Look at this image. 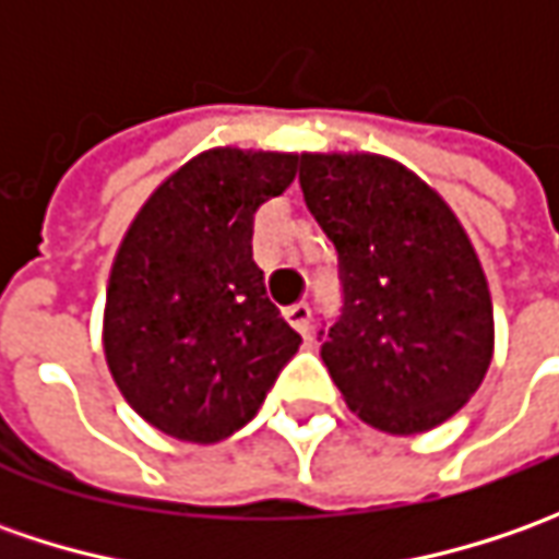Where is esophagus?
<instances>
[{"mask_svg":"<svg viewBox=\"0 0 559 559\" xmlns=\"http://www.w3.org/2000/svg\"><path fill=\"white\" fill-rule=\"evenodd\" d=\"M286 320H289V326L295 333L305 335V342H311V308L301 301V305H292L289 311H286Z\"/></svg>","mask_w":559,"mask_h":559,"instance_id":"esophagus-1","label":"esophagus"}]
</instances>
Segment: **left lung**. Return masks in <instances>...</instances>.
Wrapping results in <instances>:
<instances>
[{"label": "left lung", "mask_w": 559, "mask_h": 559, "mask_svg": "<svg viewBox=\"0 0 559 559\" xmlns=\"http://www.w3.org/2000/svg\"><path fill=\"white\" fill-rule=\"evenodd\" d=\"M305 204L338 254L342 313L320 357L364 423L414 436L483 385L495 313L483 264L436 189L382 155H301Z\"/></svg>", "instance_id": "1"}]
</instances>
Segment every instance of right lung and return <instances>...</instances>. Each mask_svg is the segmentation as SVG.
I'll return each instance as SVG.
<instances>
[{"mask_svg": "<svg viewBox=\"0 0 559 559\" xmlns=\"http://www.w3.org/2000/svg\"><path fill=\"white\" fill-rule=\"evenodd\" d=\"M298 155L211 148L170 174L130 224L105 298V360L164 436L214 444L254 419L301 335L251 258L254 211Z\"/></svg>", "mask_w": 559, "mask_h": 559, "instance_id": "1", "label": "right lung"}]
</instances>
